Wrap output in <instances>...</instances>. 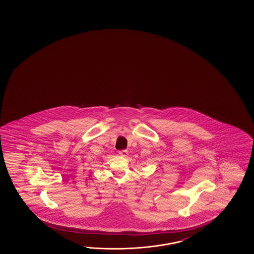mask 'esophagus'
<instances>
[{
	"label": "esophagus",
	"instance_id": "obj_1",
	"mask_svg": "<svg viewBox=\"0 0 254 254\" xmlns=\"http://www.w3.org/2000/svg\"><path fill=\"white\" fill-rule=\"evenodd\" d=\"M119 154L122 156V157H127L128 155V151L127 150H120Z\"/></svg>",
	"mask_w": 254,
	"mask_h": 254
}]
</instances>
